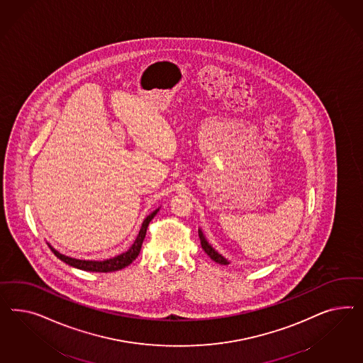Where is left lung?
<instances>
[{
  "label": "left lung",
  "mask_w": 363,
  "mask_h": 363,
  "mask_svg": "<svg viewBox=\"0 0 363 363\" xmlns=\"http://www.w3.org/2000/svg\"><path fill=\"white\" fill-rule=\"evenodd\" d=\"M198 235H199V240H201V245H202V249L205 250V253L209 255L210 258L213 259V261H216L217 264H228L229 262L226 261V258H223L220 254L217 253L211 246H210L208 241L205 240V237H203V234H202V231L198 230Z\"/></svg>",
  "instance_id": "left-lung-1"
}]
</instances>
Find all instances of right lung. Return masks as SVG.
I'll use <instances>...</instances> for the list:
<instances>
[{"instance_id":"right-lung-1","label":"right lung","mask_w":363,"mask_h":363,"mask_svg":"<svg viewBox=\"0 0 363 363\" xmlns=\"http://www.w3.org/2000/svg\"><path fill=\"white\" fill-rule=\"evenodd\" d=\"M158 210H154L152 214H149L145 220H143V226H141V230L138 233L135 241L133 243L132 246L129 247L128 252L120 254L117 257H113L110 259L106 261H84V259H76V258H70V257H66L64 254L58 253L55 249H53L50 245V250L55 253L57 258H60L62 262L70 264L73 267H77L81 270H85V272H97V273H109V272H116V270H121L123 267H126L128 264H132L133 261L138 257V254L141 252V247H143V242L145 240V235H146V230H147V226L150 223V220H153L154 216L158 213Z\"/></svg>"}]
</instances>
